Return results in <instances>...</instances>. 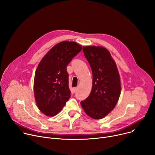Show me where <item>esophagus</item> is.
Here are the masks:
<instances>
[{"label": "esophagus", "instance_id": "34e87169", "mask_svg": "<svg viewBox=\"0 0 155 155\" xmlns=\"http://www.w3.org/2000/svg\"><path fill=\"white\" fill-rule=\"evenodd\" d=\"M78 87H74L73 89H72V91H73L74 93H76L77 91H78Z\"/></svg>", "mask_w": 155, "mask_h": 155}]
</instances>
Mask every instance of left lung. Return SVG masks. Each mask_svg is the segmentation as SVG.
<instances>
[{
	"label": "left lung",
	"mask_w": 155,
	"mask_h": 155,
	"mask_svg": "<svg viewBox=\"0 0 155 155\" xmlns=\"http://www.w3.org/2000/svg\"><path fill=\"white\" fill-rule=\"evenodd\" d=\"M83 51L93 72V87L89 96L81 102L85 113L93 119H102L117 104L121 81L116 63L106 48L86 46Z\"/></svg>",
	"instance_id": "8db88e82"
}]
</instances>
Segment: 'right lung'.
<instances>
[{"label":"right lung","instance_id":"add662e5","mask_svg":"<svg viewBox=\"0 0 155 155\" xmlns=\"http://www.w3.org/2000/svg\"><path fill=\"white\" fill-rule=\"evenodd\" d=\"M75 42L63 41L54 46L39 62L34 81L36 104L48 116L59 113L71 97L67 66L82 50Z\"/></svg>","mask_w":155,"mask_h":155}]
</instances>
